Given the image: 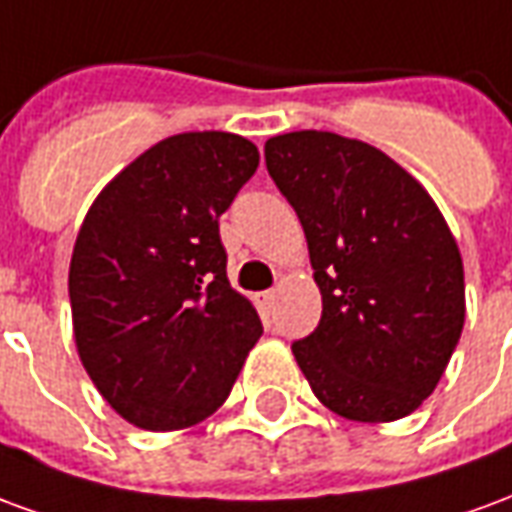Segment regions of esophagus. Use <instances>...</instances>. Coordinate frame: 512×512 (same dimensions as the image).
Here are the masks:
<instances>
[{
    "label": "esophagus",
    "mask_w": 512,
    "mask_h": 512,
    "mask_svg": "<svg viewBox=\"0 0 512 512\" xmlns=\"http://www.w3.org/2000/svg\"><path fill=\"white\" fill-rule=\"evenodd\" d=\"M274 301H277V293H274V290H263V293H257V304H260V310L263 312L274 310Z\"/></svg>",
    "instance_id": "obj_1"
}]
</instances>
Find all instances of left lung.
<instances>
[{"label": "left lung", "mask_w": 512, "mask_h": 512, "mask_svg": "<svg viewBox=\"0 0 512 512\" xmlns=\"http://www.w3.org/2000/svg\"><path fill=\"white\" fill-rule=\"evenodd\" d=\"M266 167L299 216L323 312L293 343L312 392L354 422L408 417L436 389L466 318L463 260L428 191L378 147L293 131Z\"/></svg>", "instance_id": "left-lung-1"}]
</instances>
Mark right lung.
<instances>
[{
	"mask_svg": "<svg viewBox=\"0 0 512 512\" xmlns=\"http://www.w3.org/2000/svg\"><path fill=\"white\" fill-rule=\"evenodd\" d=\"M257 164V147L238 134L167 136L84 216L68 271L76 351L136 428L211 417L263 334L252 301L230 288L219 238V216Z\"/></svg>",
	"mask_w": 512,
	"mask_h": 512,
	"instance_id": "1",
	"label": "right lung"
}]
</instances>
